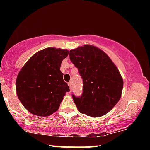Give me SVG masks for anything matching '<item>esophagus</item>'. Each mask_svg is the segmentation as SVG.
Returning a JSON list of instances; mask_svg holds the SVG:
<instances>
[{
	"label": "esophagus",
	"instance_id": "1",
	"mask_svg": "<svg viewBox=\"0 0 150 150\" xmlns=\"http://www.w3.org/2000/svg\"><path fill=\"white\" fill-rule=\"evenodd\" d=\"M68 86H69V89H70V91H71V88H72V83H71V82H69V83H68Z\"/></svg>",
	"mask_w": 150,
	"mask_h": 150
}]
</instances>
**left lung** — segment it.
Segmentation results:
<instances>
[{
  "instance_id": "left-lung-1",
  "label": "left lung",
  "mask_w": 150,
  "mask_h": 150,
  "mask_svg": "<svg viewBox=\"0 0 150 150\" xmlns=\"http://www.w3.org/2000/svg\"><path fill=\"white\" fill-rule=\"evenodd\" d=\"M69 58L83 79V93L72 94L78 111L91 117L110 112L121 97L123 80L115 64L99 48L85 45L69 51Z\"/></svg>"
}]
</instances>
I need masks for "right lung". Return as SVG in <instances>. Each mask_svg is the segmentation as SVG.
Here are the masks:
<instances>
[{
  "label": "right lung",
  "mask_w": 150,
  "mask_h": 150,
  "mask_svg": "<svg viewBox=\"0 0 150 150\" xmlns=\"http://www.w3.org/2000/svg\"><path fill=\"white\" fill-rule=\"evenodd\" d=\"M67 49L47 48L35 53L19 71L16 93L21 103L33 115L46 117L57 112L69 86L60 71Z\"/></svg>",
  "instance_id": "obj_1"
}]
</instances>
